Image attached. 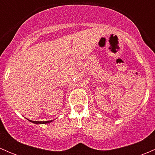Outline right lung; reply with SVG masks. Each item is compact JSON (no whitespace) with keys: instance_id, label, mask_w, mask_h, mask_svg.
<instances>
[{"instance_id":"add662e5","label":"right lung","mask_w":155,"mask_h":155,"mask_svg":"<svg viewBox=\"0 0 155 155\" xmlns=\"http://www.w3.org/2000/svg\"><path fill=\"white\" fill-rule=\"evenodd\" d=\"M28 120L29 121H31V122L34 123V124H48V123H50L51 122V121H53V120H51V121H31V120Z\"/></svg>"}]
</instances>
